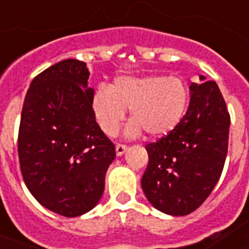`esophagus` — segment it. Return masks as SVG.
Listing matches in <instances>:
<instances>
[{"instance_id":"obj_1","label":"esophagus","mask_w":249,"mask_h":249,"mask_svg":"<svg viewBox=\"0 0 249 249\" xmlns=\"http://www.w3.org/2000/svg\"><path fill=\"white\" fill-rule=\"evenodd\" d=\"M128 150V146H125V144H116V155L121 156L124 155L125 152Z\"/></svg>"}]
</instances>
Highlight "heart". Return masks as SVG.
<instances>
[{
  "label": "heart",
  "mask_w": 249,
  "mask_h": 249,
  "mask_svg": "<svg viewBox=\"0 0 249 249\" xmlns=\"http://www.w3.org/2000/svg\"><path fill=\"white\" fill-rule=\"evenodd\" d=\"M190 91L185 81L166 76H119L107 86H99L91 95L90 107L99 128L113 137L130 109L132 123L126 137L147 132L151 137L169 134L181 124L189 106Z\"/></svg>",
  "instance_id": "heart-1"
}]
</instances>
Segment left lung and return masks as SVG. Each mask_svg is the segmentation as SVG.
I'll list each match as a JSON object with an SVG mask.
<instances>
[{"mask_svg":"<svg viewBox=\"0 0 249 249\" xmlns=\"http://www.w3.org/2000/svg\"><path fill=\"white\" fill-rule=\"evenodd\" d=\"M190 85V105L181 124L146 146L148 165L141 186L160 212L186 216L212 193L228 154L230 115L214 81Z\"/></svg>","mask_w":249,"mask_h":249,"instance_id":"8db88e82","label":"left lung"}]
</instances>
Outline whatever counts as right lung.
I'll return each mask as SVG.
<instances>
[{"mask_svg": "<svg viewBox=\"0 0 249 249\" xmlns=\"http://www.w3.org/2000/svg\"><path fill=\"white\" fill-rule=\"evenodd\" d=\"M86 63L66 59L32 80L21 109L18 154L41 205L77 217L99 203L116 152L94 119Z\"/></svg>", "mask_w": 249, "mask_h": 249, "instance_id": "obj_1", "label": "right lung"}]
</instances>
